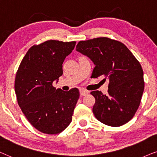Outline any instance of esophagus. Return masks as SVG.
Wrapping results in <instances>:
<instances>
[{"label": "esophagus", "instance_id": "obj_1", "mask_svg": "<svg viewBox=\"0 0 157 157\" xmlns=\"http://www.w3.org/2000/svg\"><path fill=\"white\" fill-rule=\"evenodd\" d=\"M80 95L85 96V95H87V94L89 93V92L87 91V90H86L81 89V90H80Z\"/></svg>", "mask_w": 157, "mask_h": 157}]
</instances>
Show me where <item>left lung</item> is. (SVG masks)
I'll return each instance as SVG.
<instances>
[{
	"label": "left lung",
	"instance_id": "1",
	"mask_svg": "<svg viewBox=\"0 0 157 157\" xmlns=\"http://www.w3.org/2000/svg\"><path fill=\"white\" fill-rule=\"evenodd\" d=\"M76 50L93 62V78L101 76L109 80L108 95L99 90L90 93L95 98V118L110 126L128 123L138 110L144 90L139 62L126 45L107 37L79 41Z\"/></svg>",
	"mask_w": 157,
	"mask_h": 157
}]
</instances>
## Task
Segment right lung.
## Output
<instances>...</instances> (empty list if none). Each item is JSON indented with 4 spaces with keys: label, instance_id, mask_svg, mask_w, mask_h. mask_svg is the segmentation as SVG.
Masks as SVG:
<instances>
[{
    "label": "right lung",
    "instance_id": "1",
    "mask_svg": "<svg viewBox=\"0 0 157 157\" xmlns=\"http://www.w3.org/2000/svg\"><path fill=\"white\" fill-rule=\"evenodd\" d=\"M75 44L49 40L33 45L16 72L14 87L18 105L29 123L44 133H61L72 121L79 90H56L52 83L63 74L62 64Z\"/></svg>",
    "mask_w": 157,
    "mask_h": 157
}]
</instances>
